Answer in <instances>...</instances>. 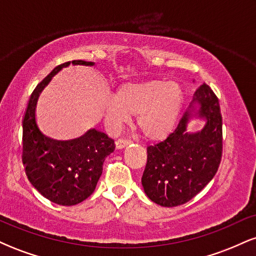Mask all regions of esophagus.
<instances>
[{"label": "esophagus", "mask_w": 256, "mask_h": 256, "mask_svg": "<svg viewBox=\"0 0 256 256\" xmlns=\"http://www.w3.org/2000/svg\"><path fill=\"white\" fill-rule=\"evenodd\" d=\"M130 143H131V140H125V138H119V140L116 142V146L118 149H122V148H125V146H128Z\"/></svg>", "instance_id": "esophagus-1"}]
</instances>
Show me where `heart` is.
Returning a JSON list of instances; mask_svg holds the SVG:
<instances>
[{
	"label": "heart",
	"instance_id": "obj_1",
	"mask_svg": "<svg viewBox=\"0 0 256 256\" xmlns=\"http://www.w3.org/2000/svg\"><path fill=\"white\" fill-rule=\"evenodd\" d=\"M184 94L176 82L150 79L120 85L106 104V122L119 130L137 116V126L146 140H166L177 128Z\"/></svg>",
	"mask_w": 256,
	"mask_h": 256
}]
</instances>
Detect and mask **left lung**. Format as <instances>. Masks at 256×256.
I'll list each match as a JSON object with an SVG mask.
<instances>
[{"instance_id": "obj_1", "label": "left lung", "mask_w": 256, "mask_h": 256, "mask_svg": "<svg viewBox=\"0 0 256 256\" xmlns=\"http://www.w3.org/2000/svg\"><path fill=\"white\" fill-rule=\"evenodd\" d=\"M192 118L206 124L201 132H189ZM142 185L149 198L162 207L190 201L212 180L222 152V120L218 98L207 84L194 94L189 110L164 142L146 148Z\"/></svg>"}]
</instances>
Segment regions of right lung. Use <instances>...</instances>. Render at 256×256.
<instances>
[{
  "instance_id": "obj_1",
  "label": "right lung",
  "mask_w": 256,
  "mask_h": 256,
  "mask_svg": "<svg viewBox=\"0 0 256 256\" xmlns=\"http://www.w3.org/2000/svg\"><path fill=\"white\" fill-rule=\"evenodd\" d=\"M70 64L71 61L58 64L37 85L22 119V164L26 176L38 192L61 206H74L89 198L102 174L104 158L116 149L114 140L96 128L74 140H58L38 128V98L52 78ZM72 64H95L73 60Z\"/></svg>"
}]
</instances>
